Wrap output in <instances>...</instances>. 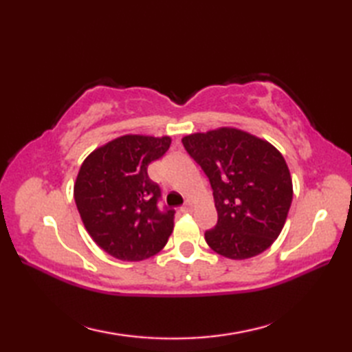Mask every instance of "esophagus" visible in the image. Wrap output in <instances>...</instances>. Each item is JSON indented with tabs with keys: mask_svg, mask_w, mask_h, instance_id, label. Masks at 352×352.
<instances>
[{
	"mask_svg": "<svg viewBox=\"0 0 352 352\" xmlns=\"http://www.w3.org/2000/svg\"><path fill=\"white\" fill-rule=\"evenodd\" d=\"M180 212H182V213H189V212H192V204L189 203V201H188V203H186L184 206L180 207Z\"/></svg>",
	"mask_w": 352,
	"mask_h": 352,
	"instance_id": "esophagus-1",
	"label": "esophagus"
}]
</instances>
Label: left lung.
Wrapping results in <instances>:
<instances>
[{
  "instance_id": "obj_1",
  "label": "left lung",
  "mask_w": 352,
  "mask_h": 352,
  "mask_svg": "<svg viewBox=\"0 0 352 352\" xmlns=\"http://www.w3.org/2000/svg\"><path fill=\"white\" fill-rule=\"evenodd\" d=\"M183 145L213 190L218 222L206 231L207 245L233 260L266 251L281 233L294 197L283 155L236 129L190 134Z\"/></svg>"
}]
</instances>
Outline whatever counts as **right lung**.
Here are the masks:
<instances>
[{
  "label": "right lung",
  "mask_w": 352,
  "mask_h": 352,
  "mask_svg": "<svg viewBox=\"0 0 352 352\" xmlns=\"http://www.w3.org/2000/svg\"><path fill=\"white\" fill-rule=\"evenodd\" d=\"M170 138L129 136L109 142L87 157L74 198L87 233L115 258L140 261L155 256L174 228V208L159 207L160 186L148 164L168 151Z\"/></svg>",
  "instance_id": "1"
}]
</instances>
